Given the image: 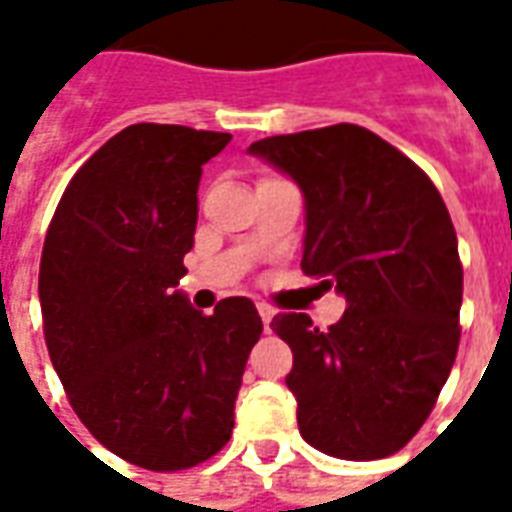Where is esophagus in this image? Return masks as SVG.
<instances>
[{
  "label": "esophagus",
  "instance_id": "obj_1",
  "mask_svg": "<svg viewBox=\"0 0 512 512\" xmlns=\"http://www.w3.org/2000/svg\"><path fill=\"white\" fill-rule=\"evenodd\" d=\"M257 312H260V321H263V326H271V321H274V315H277V310L274 307H268V304H257Z\"/></svg>",
  "mask_w": 512,
  "mask_h": 512
}]
</instances>
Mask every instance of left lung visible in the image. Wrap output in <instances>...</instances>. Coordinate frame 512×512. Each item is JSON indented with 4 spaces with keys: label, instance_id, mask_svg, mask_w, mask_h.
I'll return each instance as SVG.
<instances>
[{
    "label": "left lung",
    "instance_id": "obj_1",
    "mask_svg": "<svg viewBox=\"0 0 512 512\" xmlns=\"http://www.w3.org/2000/svg\"><path fill=\"white\" fill-rule=\"evenodd\" d=\"M249 153L301 189V268L348 304L323 332L304 312L271 321L293 351L299 433L334 458H386L422 428L458 354L463 268L447 205L411 158L351 123Z\"/></svg>",
    "mask_w": 512,
    "mask_h": 512
}]
</instances>
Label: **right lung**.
<instances>
[{"mask_svg": "<svg viewBox=\"0 0 512 512\" xmlns=\"http://www.w3.org/2000/svg\"><path fill=\"white\" fill-rule=\"evenodd\" d=\"M230 134L136 123L62 194L40 257L51 365L84 428L123 461L178 472L230 441L255 304L202 315L178 290L194 246L202 164Z\"/></svg>", "mask_w": 512, "mask_h": 512, "instance_id": "add662e5", "label": "right lung"}]
</instances>
